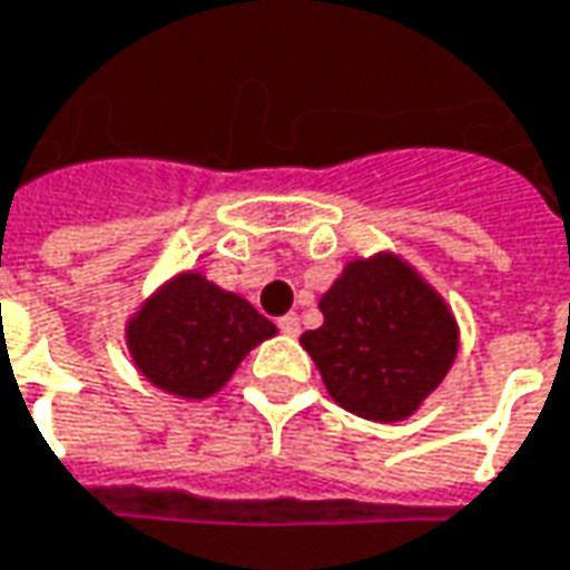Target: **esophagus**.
<instances>
[{"label":"esophagus","mask_w":570,"mask_h":570,"mask_svg":"<svg viewBox=\"0 0 570 570\" xmlns=\"http://www.w3.org/2000/svg\"><path fill=\"white\" fill-rule=\"evenodd\" d=\"M277 326H281V333H286V336H298V314H284L281 321H277Z\"/></svg>","instance_id":"obj_1"}]
</instances>
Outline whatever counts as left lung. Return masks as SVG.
<instances>
[{"label": "left lung", "instance_id": "1", "mask_svg": "<svg viewBox=\"0 0 570 570\" xmlns=\"http://www.w3.org/2000/svg\"><path fill=\"white\" fill-rule=\"evenodd\" d=\"M302 333L330 397L354 416L401 423L423 407L460 352L451 305L395 253L352 258Z\"/></svg>", "mask_w": 570, "mask_h": 570}]
</instances>
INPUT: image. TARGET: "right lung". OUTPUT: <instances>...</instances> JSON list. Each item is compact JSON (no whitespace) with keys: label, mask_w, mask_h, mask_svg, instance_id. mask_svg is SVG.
<instances>
[{"label":"right lung","mask_w":570,"mask_h":570,"mask_svg":"<svg viewBox=\"0 0 570 570\" xmlns=\"http://www.w3.org/2000/svg\"><path fill=\"white\" fill-rule=\"evenodd\" d=\"M277 326L200 272H178L126 321L132 364L150 385L181 401L222 392L246 354Z\"/></svg>","instance_id":"1"}]
</instances>
